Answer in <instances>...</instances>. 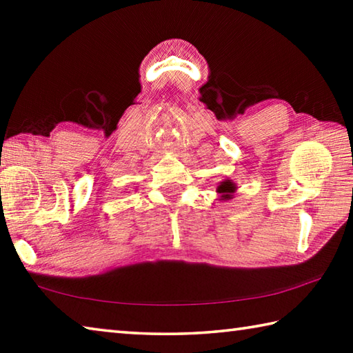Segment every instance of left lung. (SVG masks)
<instances>
[{
    "label": "left lung",
    "mask_w": 353,
    "mask_h": 353,
    "mask_svg": "<svg viewBox=\"0 0 353 353\" xmlns=\"http://www.w3.org/2000/svg\"><path fill=\"white\" fill-rule=\"evenodd\" d=\"M236 191V183L230 179H224L223 182L218 183L216 193L219 194V201H230L234 198V193Z\"/></svg>",
    "instance_id": "1"
}]
</instances>
